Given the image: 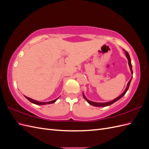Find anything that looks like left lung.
<instances>
[{
  "instance_id": "1",
  "label": "left lung",
  "mask_w": 149,
  "mask_h": 149,
  "mask_svg": "<svg viewBox=\"0 0 149 149\" xmlns=\"http://www.w3.org/2000/svg\"><path fill=\"white\" fill-rule=\"evenodd\" d=\"M125 55H126V56H127V59H128V62H129V66H130V71H131L132 73L133 74V71H132V64H131V61H130V56L129 55V53L127 51H125ZM132 79V78H131ZM131 79H130V81H129L128 84H127V88H126L125 90L124 91V92L121 94V95H120L119 97H118L117 98H116L115 100H112L111 101H109V102H104V103H100V102H93V101H91L88 100V99H86V97L84 96V95L83 94V97L87 101V102L89 104H91L92 106H96V107H105V106H110L112 104H113L114 102H115L116 101H117L118 100H119V99H120L122 97H123L124 94L126 93V92L127 91V90L129 89V85H130V81H131Z\"/></svg>"
}]
</instances>
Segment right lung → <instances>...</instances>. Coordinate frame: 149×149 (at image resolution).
I'll use <instances>...</instances> for the list:
<instances>
[{"mask_svg":"<svg viewBox=\"0 0 149 149\" xmlns=\"http://www.w3.org/2000/svg\"><path fill=\"white\" fill-rule=\"evenodd\" d=\"M25 97L27 99V100L30 101L31 102H32L33 104H35L37 105H45V104H52V103H54L55 102L56 100L57 99H56V100H53V101H49V102H40V101H35L34 100H32V99H31L30 97H28L25 96Z\"/></svg>","mask_w":149,"mask_h":149,"instance_id":"1","label":"right lung"}]
</instances>
